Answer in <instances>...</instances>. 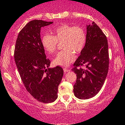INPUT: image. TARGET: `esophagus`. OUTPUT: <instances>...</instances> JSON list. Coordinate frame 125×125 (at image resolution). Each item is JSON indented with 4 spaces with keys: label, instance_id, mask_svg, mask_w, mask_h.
Segmentation results:
<instances>
[{
    "label": "esophagus",
    "instance_id": "1",
    "mask_svg": "<svg viewBox=\"0 0 125 125\" xmlns=\"http://www.w3.org/2000/svg\"><path fill=\"white\" fill-rule=\"evenodd\" d=\"M64 71L65 73H66V72H69V71H70V70H69V69H68V68H64Z\"/></svg>",
    "mask_w": 125,
    "mask_h": 125
}]
</instances>
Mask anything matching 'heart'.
<instances>
[{"label": "heart", "mask_w": 125, "mask_h": 125, "mask_svg": "<svg viewBox=\"0 0 125 125\" xmlns=\"http://www.w3.org/2000/svg\"><path fill=\"white\" fill-rule=\"evenodd\" d=\"M53 35L45 34L41 39L42 45L49 54H54L58 42H62L64 50L60 52L53 60L55 65L67 67L75 58L74 52L83 51L86 43V33L80 26L62 24L52 31Z\"/></svg>", "instance_id": "1"}]
</instances>
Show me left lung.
<instances>
[{"label": "left lung", "instance_id": "1", "mask_svg": "<svg viewBox=\"0 0 125 125\" xmlns=\"http://www.w3.org/2000/svg\"><path fill=\"white\" fill-rule=\"evenodd\" d=\"M86 37L85 47L72 69L77 74L73 92L79 99L96 96L104 84L109 70L107 38L95 22L87 25ZM83 65L85 69L77 68Z\"/></svg>", "mask_w": 125, "mask_h": 125}]
</instances>
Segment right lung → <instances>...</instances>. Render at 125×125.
Returning <instances> with one entry per match:
<instances>
[{
  "instance_id": "add662e5",
  "label": "right lung",
  "mask_w": 125,
  "mask_h": 125,
  "mask_svg": "<svg viewBox=\"0 0 125 125\" xmlns=\"http://www.w3.org/2000/svg\"><path fill=\"white\" fill-rule=\"evenodd\" d=\"M52 22L33 20L18 34L14 58L21 80L26 90L42 103L54 102L58 97V87L64 71L60 66L48 68L50 60L46 58L42 45L41 28Z\"/></svg>"
}]
</instances>
